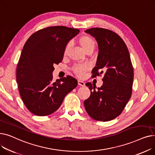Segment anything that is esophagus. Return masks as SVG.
<instances>
[{
  "label": "esophagus",
  "instance_id": "esophagus-1",
  "mask_svg": "<svg viewBox=\"0 0 155 155\" xmlns=\"http://www.w3.org/2000/svg\"><path fill=\"white\" fill-rule=\"evenodd\" d=\"M78 85H80V86H82V87H84L85 85V83L84 82H82V81H81V80L78 81Z\"/></svg>",
  "mask_w": 155,
  "mask_h": 155
}]
</instances>
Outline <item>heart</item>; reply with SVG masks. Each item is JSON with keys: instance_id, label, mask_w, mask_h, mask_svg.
<instances>
[{"instance_id": "obj_1", "label": "heart", "mask_w": 155, "mask_h": 155, "mask_svg": "<svg viewBox=\"0 0 155 155\" xmlns=\"http://www.w3.org/2000/svg\"><path fill=\"white\" fill-rule=\"evenodd\" d=\"M80 43L81 46H82L84 50L86 51L88 49L90 48H95V42L94 39L89 36L85 35L82 37H81L80 39ZM71 46V43H69L64 49V53H67L69 50V48ZM90 64L87 63L85 64H77L73 66L72 68L73 71H74L75 74L78 77H82L85 73L90 69Z\"/></svg>"}]
</instances>
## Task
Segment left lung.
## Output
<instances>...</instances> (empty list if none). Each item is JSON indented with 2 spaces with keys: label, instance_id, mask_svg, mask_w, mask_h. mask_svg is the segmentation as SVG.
Returning <instances> with one entry per match:
<instances>
[{
  "label": "left lung",
  "instance_id": "1",
  "mask_svg": "<svg viewBox=\"0 0 155 155\" xmlns=\"http://www.w3.org/2000/svg\"><path fill=\"white\" fill-rule=\"evenodd\" d=\"M98 43L99 54L92 78L103 73V85L88 82L91 95L84 101L88 114L99 121L116 118L125 108L132 94L134 70L126 45L117 34L110 30L94 28L85 31Z\"/></svg>",
  "mask_w": 155,
  "mask_h": 155
}]
</instances>
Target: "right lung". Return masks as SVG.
Wrapping results in <instances>:
<instances>
[{
  "instance_id": "obj_1",
  "label": "right lung",
  "mask_w": 155,
  "mask_h": 155,
  "mask_svg": "<svg viewBox=\"0 0 155 155\" xmlns=\"http://www.w3.org/2000/svg\"><path fill=\"white\" fill-rule=\"evenodd\" d=\"M79 29L62 26L45 28L24 44L16 70L21 99L33 114L45 116L58 110L77 80L71 76L53 81V65L62 61L64 49Z\"/></svg>"
}]
</instances>
